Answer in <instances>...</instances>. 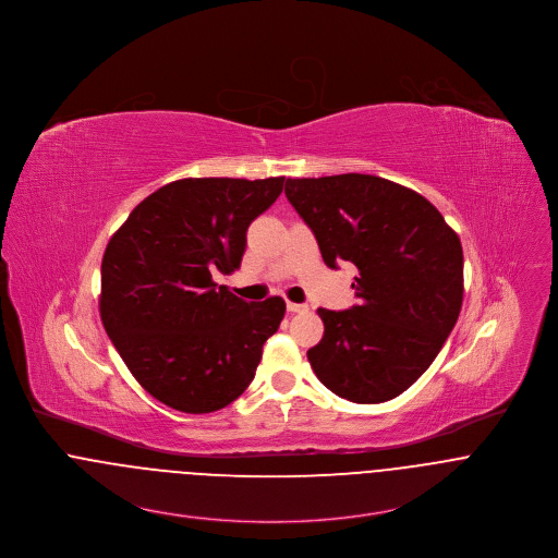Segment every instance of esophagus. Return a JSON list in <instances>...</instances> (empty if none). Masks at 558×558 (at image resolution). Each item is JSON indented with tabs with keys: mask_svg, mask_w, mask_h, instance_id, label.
I'll use <instances>...</instances> for the list:
<instances>
[{
	"mask_svg": "<svg viewBox=\"0 0 558 558\" xmlns=\"http://www.w3.org/2000/svg\"><path fill=\"white\" fill-rule=\"evenodd\" d=\"M286 306H288V311H290V313H303V311H306V308H308L306 304L290 303V301L286 303Z\"/></svg>",
	"mask_w": 558,
	"mask_h": 558,
	"instance_id": "obj_1",
	"label": "esophagus"
}]
</instances>
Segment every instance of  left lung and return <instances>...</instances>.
<instances>
[{
  "label": "left lung",
  "mask_w": 558,
  "mask_h": 558,
  "mask_svg": "<svg viewBox=\"0 0 558 558\" xmlns=\"http://www.w3.org/2000/svg\"><path fill=\"white\" fill-rule=\"evenodd\" d=\"M286 196L326 266L357 268V304L317 308L322 341L306 352L317 379L352 403L403 395L433 364L462 306V247L417 192L373 174L288 179Z\"/></svg>",
  "instance_id": "left-lung-1"
}]
</instances>
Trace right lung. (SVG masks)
<instances>
[{"mask_svg": "<svg viewBox=\"0 0 558 558\" xmlns=\"http://www.w3.org/2000/svg\"><path fill=\"white\" fill-rule=\"evenodd\" d=\"M283 192V177L181 179L138 204L101 257L106 335L159 403L210 413L254 379L286 315L279 296L247 303L213 272H232L247 228Z\"/></svg>", "mask_w": 558, "mask_h": 558, "instance_id": "1", "label": "right lung"}]
</instances>
